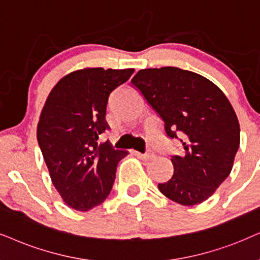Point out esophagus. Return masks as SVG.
<instances>
[{"instance_id": "1", "label": "esophagus", "mask_w": 260, "mask_h": 260, "mask_svg": "<svg viewBox=\"0 0 260 260\" xmlns=\"http://www.w3.org/2000/svg\"><path fill=\"white\" fill-rule=\"evenodd\" d=\"M136 153H137V156L139 157L140 159H143V160H150V159H152L153 157H154L153 152H146V153H140V152H136Z\"/></svg>"}]
</instances>
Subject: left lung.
I'll return each instance as SVG.
<instances>
[{
	"instance_id": "left-lung-1",
	"label": "left lung",
	"mask_w": 260,
	"mask_h": 260,
	"mask_svg": "<svg viewBox=\"0 0 260 260\" xmlns=\"http://www.w3.org/2000/svg\"><path fill=\"white\" fill-rule=\"evenodd\" d=\"M183 151L170 157L174 175L158 183L181 205L203 203L232 172L240 145V124L231 102L209 79L176 67L141 70L131 80Z\"/></svg>"
}]
</instances>
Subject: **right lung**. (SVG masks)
Here are the masks:
<instances>
[{
  "label": "right lung",
  "instance_id": "add662e5",
  "mask_svg": "<svg viewBox=\"0 0 260 260\" xmlns=\"http://www.w3.org/2000/svg\"><path fill=\"white\" fill-rule=\"evenodd\" d=\"M134 70L86 68L66 75L43 108L37 139L52 185L68 206L87 211L109 196L117 164L126 151L115 150L100 136L110 93Z\"/></svg>",
  "mask_w": 260,
  "mask_h": 260
}]
</instances>
